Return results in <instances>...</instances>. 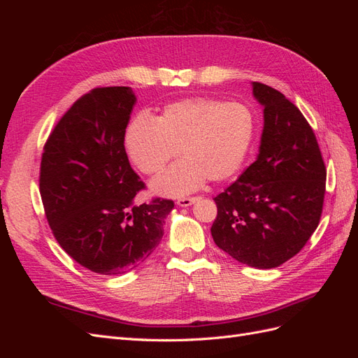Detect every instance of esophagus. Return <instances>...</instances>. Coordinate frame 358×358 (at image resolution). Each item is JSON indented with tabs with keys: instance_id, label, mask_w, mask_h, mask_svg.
Returning a JSON list of instances; mask_svg holds the SVG:
<instances>
[{
	"instance_id": "esophagus-1",
	"label": "esophagus",
	"mask_w": 358,
	"mask_h": 358,
	"mask_svg": "<svg viewBox=\"0 0 358 358\" xmlns=\"http://www.w3.org/2000/svg\"><path fill=\"white\" fill-rule=\"evenodd\" d=\"M199 199L197 197H188V199H179L178 201H176V204L179 206V208H188V206H191V204H194L196 203Z\"/></svg>"
}]
</instances>
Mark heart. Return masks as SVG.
<instances>
[{
	"mask_svg": "<svg viewBox=\"0 0 358 358\" xmlns=\"http://www.w3.org/2000/svg\"><path fill=\"white\" fill-rule=\"evenodd\" d=\"M254 137V117L241 103L185 99L166 106L159 116L138 115L128 124L124 146L137 170L155 176L179 150L183 159L162 173L150 191L183 197L206 179L221 182L243 164Z\"/></svg>",
	"mask_w": 358,
	"mask_h": 358,
	"instance_id": "obj_1",
	"label": "heart"
}]
</instances>
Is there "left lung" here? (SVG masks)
Segmentation results:
<instances>
[{"instance_id":"obj_1","label":"left lung","mask_w":358,"mask_h":358,"mask_svg":"<svg viewBox=\"0 0 358 358\" xmlns=\"http://www.w3.org/2000/svg\"><path fill=\"white\" fill-rule=\"evenodd\" d=\"M263 107V133L255 161L213 200L216 246L255 268L284 264L317 230L326 166L315 134L284 94L252 82Z\"/></svg>"}]
</instances>
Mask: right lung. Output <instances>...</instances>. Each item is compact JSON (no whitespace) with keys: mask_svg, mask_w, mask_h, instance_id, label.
Segmentation results:
<instances>
[{"mask_svg":"<svg viewBox=\"0 0 358 358\" xmlns=\"http://www.w3.org/2000/svg\"><path fill=\"white\" fill-rule=\"evenodd\" d=\"M137 99L128 86L96 88L76 101L49 136L40 194L53 236L74 262L122 275L154 252L171 200L137 206L145 183L129 166L124 137Z\"/></svg>","mask_w":358,"mask_h":358,"instance_id":"1","label":"right lung"}]
</instances>
